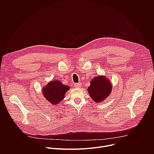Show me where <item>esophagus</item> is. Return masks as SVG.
Returning a JSON list of instances; mask_svg holds the SVG:
<instances>
[{
	"instance_id": "34e87169",
	"label": "esophagus",
	"mask_w": 154,
	"mask_h": 154,
	"mask_svg": "<svg viewBox=\"0 0 154 154\" xmlns=\"http://www.w3.org/2000/svg\"><path fill=\"white\" fill-rule=\"evenodd\" d=\"M81 83H76L74 85V87L76 88H80L81 87Z\"/></svg>"
}]
</instances>
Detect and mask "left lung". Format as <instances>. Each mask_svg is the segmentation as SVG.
Instances as JSON below:
<instances>
[{
  "mask_svg": "<svg viewBox=\"0 0 154 154\" xmlns=\"http://www.w3.org/2000/svg\"><path fill=\"white\" fill-rule=\"evenodd\" d=\"M112 85L108 78L105 76H98L90 82L87 91L89 96L97 103H101L111 94Z\"/></svg>",
  "mask_w": 154,
  "mask_h": 154,
  "instance_id": "left-lung-1",
  "label": "left lung"
}]
</instances>
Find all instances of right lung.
<instances>
[{"label": "right lung", "instance_id": "right-lung-1", "mask_svg": "<svg viewBox=\"0 0 154 154\" xmlns=\"http://www.w3.org/2000/svg\"><path fill=\"white\" fill-rule=\"evenodd\" d=\"M69 89L70 87L55 80L49 82L42 88V93L48 101L53 105H56L64 99L65 95Z\"/></svg>", "mask_w": 154, "mask_h": 154}]
</instances>
